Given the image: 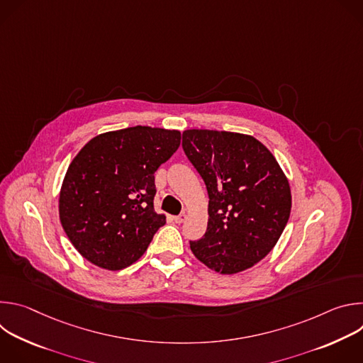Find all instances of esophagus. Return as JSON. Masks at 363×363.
I'll list each match as a JSON object with an SVG mask.
<instances>
[{"label": "esophagus", "mask_w": 363, "mask_h": 363, "mask_svg": "<svg viewBox=\"0 0 363 363\" xmlns=\"http://www.w3.org/2000/svg\"><path fill=\"white\" fill-rule=\"evenodd\" d=\"M185 220H186V214H185V213H182V214L174 217V221H175L177 224H182Z\"/></svg>", "instance_id": "obj_1"}]
</instances>
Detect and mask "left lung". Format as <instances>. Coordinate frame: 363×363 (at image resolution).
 Wrapping results in <instances>:
<instances>
[{
	"label": "left lung",
	"mask_w": 363,
	"mask_h": 363,
	"mask_svg": "<svg viewBox=\"0 0 363 363\" xmlns=\"http://www.w3.org/2000/svg\"><path fill=\"white\" fill-rule=\"evenodd\" d=\"M182 147L208 191V227L189 241L194 255L221 274L252 267L279 241L291 210L286 175L255 138L189 129Z\"/></svg>",
	"instance_id": "1"
}]
</instances>
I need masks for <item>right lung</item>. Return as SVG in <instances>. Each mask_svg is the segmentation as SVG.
<instances>
[{
	"instance_id": "1",
	"label": "right lung",
	"mask_w": 363,
	"mask_h": 363,
	"mask_svg": "<svg viewBox=\"0 0 363 363\" xmlns=\"http://www.w3.org/2000/svg\"><path fill=\"white\" fill-rule=\"evenodd\" d=\"M179 143L178 130L135 126L101 133L82 147L66 172L59 213L86 260L122 270L146 251L167 223L153 210L155 172Z\"/></svg>"
}]
</instances>
